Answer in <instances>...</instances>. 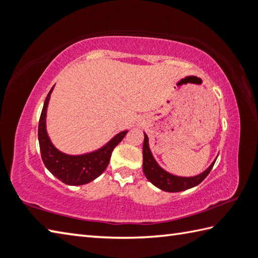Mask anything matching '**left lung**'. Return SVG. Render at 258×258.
I'll list each match as a JSON object with an SVG mask.
<instances>
[{
	"mask_svg": "<svg viewBox=\"0 0 258 258\" xmlns=\"http://www.w3.org/2000/svg\"><path fill=\"white\" fill-rule=\"evenodd\" d=\"M217 160V159H215ZM215 160L212 162L207 170L203 171L202 174L194 177H179L171 175L158 165L157 161L154 160L151 151L149 148V139L147 134L144 133V142H143V171L145 177L148 178L149 181H151L154 186L165 191H170V193H176V191H182L189 189L191 187L198 186L201 184L207 176L210 174L211 169L214 166Z\"/></svg>",
	"mask_w": 258,
	"mask_h": 258,
	"instance_id": "1",
	"label": "left lung"
}]
</instances>
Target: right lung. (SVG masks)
<instances>
[{
	"instance_id": "1",
	"label": "right lung",
	"mask_w": 258,
	"mask_h": 258,
	"mask_svg": "<svg viewBox=\"0 0 258 258\" xmlns=\"http://www.w3.org/2000/svg\"><path fill=\"white\" fill-rule=\"evenodd\" d=\"M53 89L54 87L50 89L46 97L39 118L38 140L41 159L45 167L64 184L72 186L88 184L105 171L109 163L111 152L116 145L124 139L128 131L118 133L105 147L91 153L81 154V156H69L58 151L51 144L46 132V111H47L48 101Z\"/></svg>"
}]
</instances>
